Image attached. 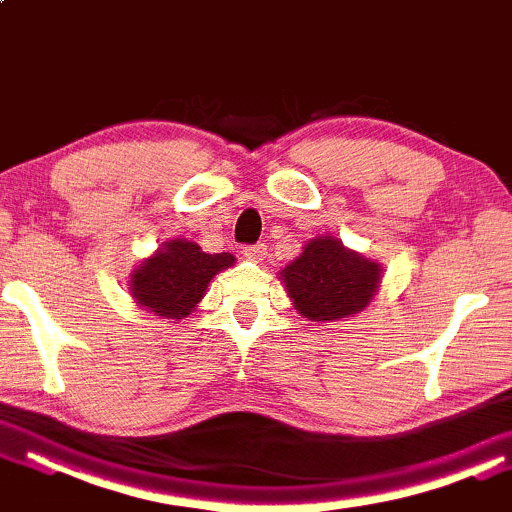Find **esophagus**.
Listing matches in <instances>:
<instances>
[{"label": "esophagus", "mask_w": 512, "mask_h": 512, "mask_svg": "<svg viewBox=\"0 0 512 512\" xmlns=\"http://www.w3.org/2000/svg\"><path fill=\"white\" fill-rule=\"evenodd\" d=\"M243 257L250 259V262H262V259L266 257V246H264V243L246 246V248H243Z\"/></svg>", "instance_id": "esophagus-1"}]
</instances>
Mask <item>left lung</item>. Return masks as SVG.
I'll return each instance as SVG.
<instances>
[{
	"instance_id": "8db88e82",
	"label": "left lung",
	"mask_w": 512,
	"mask_h": 512,
	"mask_svg": "<svg viewBox=\"0 0 512 512\" xmlns=\"http://www.w3.org/2000/svg\"><path fill=\"white\" fill-rule=\"evenodd\" d=\"M280 280L299 315L335 322L368 308L381 282V266L347 250L335 236H319L280 271Z\"/></svg>"
}]
</instances>
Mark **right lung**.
Listing matches in <instances>:
<instances>
[{
    "mask_svg": "<svg viewBox=\"0 0 512 512\" xmlns=\"http://www.w3.org/2000/svg\"><path fill=\"white\" fill-rule=\"evenodd\" d=\"M234 264V255H209L193 241H165L131 273V296L158 317L181 319L202 301L211 278Z\"/></svg>",
    "mask_w": 512,
    "mask_h": 512,
    "instance_id": "obj_1",
    "label": "right lung"
}]
</instances>
